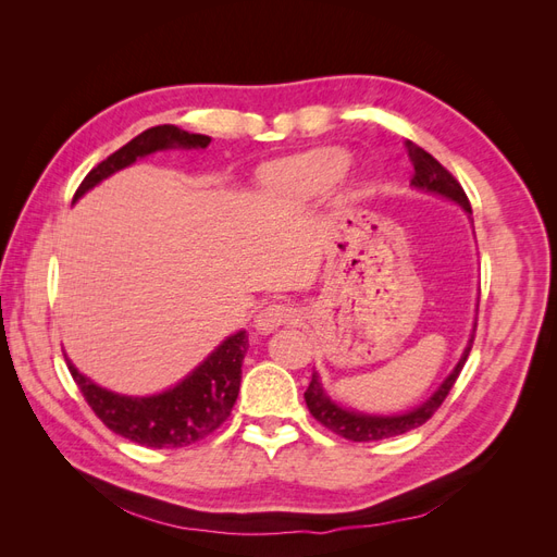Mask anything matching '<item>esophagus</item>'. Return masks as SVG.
I'll use <instances>...</instances> for the list:
<instances>
[{
    "mask_svg": "<svg viewBox=\"0 0 557 557\" xmlns=\"http://www.w3.org/2000/svg\"><path fill=\"white\" fill-rule=\"evenodd\" d=\"M295 320V309L285 307V305H267L260 309V313L256 315V330L260 334H269L274 332L276 327L290 323Z\"/></svg>",
    "mask_w": 557,
    "mask_h": 557,
    "instance_id": "obj_1",
    "label": "esophagus"
}]
</instances>
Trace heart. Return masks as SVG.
I'll return each mask as SVG.
<instances>
[{
    "label": "heart",
    "mask_w": 557,
    "mask_h": 557,
    "mask_svg": "<svg viewBox=\"0 0 557 557\" xmlns=\"http://www.w3.org/2000/svg\"><path fill=\"white\" fill-rule=\"evenodd\" d=\"M348 170V153L342 148H313L276 164L267 176V195L278 205H307L332 193Z\"/></svg>",
    "instance_id": "1"
}]
</instances>
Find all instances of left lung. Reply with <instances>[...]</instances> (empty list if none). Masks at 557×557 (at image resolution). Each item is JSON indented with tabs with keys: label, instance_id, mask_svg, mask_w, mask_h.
Returning <instances> with one entry per match:
<instances>
[{
	"label": "left lung",
	"instance_id": "1",
	"mask_svg": "<svg viewBox=\"0 0 557 557\" xmlns=\"http://www.w3.org/2000/svg\"><path fill=\"white\" fill-rule=\"evenodd\" d=\"M404 146H407L409 160L413 164V178H411L413 188L455 201V205H458L471 221V207H469V199L462 190V185L455 181L453 174L448 170H444V166L428 153V150L416 146L413 141H407ZM474 332H476V323H474V330H471V334H469V342L462 350L458 364L453 367V372L442 381V385L436 387V391L423 404H418V407H413L411 411L385 416V413H364L358 409L342 407L339 401H334L330 397L318 372H313L311 383L305 393L307 407L320 425H325L334 434H339V436H344V440H350V442H379V440H387V436H397V434H404L409 430H416L423 423H428L432 413L442 407V401L450 393L453 383L458 381L462 367L469 358L471 344H474Z\"/></svg>",
	"mask_w": 557,
	"mask_h": 557
}]
</instances>
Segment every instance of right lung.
Returning a JSON list of instances; mask_svg holds the SVG:
<instances>
[{
	"label": "right lung",
	"instance_id": "add662e5",
	"mask_svg": "<svg viewBox=\"0 0 557 557\" xmlns=\"http://www.w3.org/2000/svg\"><path fill=\"white\" fill-rule=\"evenodd\" d=\"M209 144L211 137H207V134H190L176 125L150 127L123 148H117L104 162H99L78 185L74 201H78L104 178L125 170V166L141 158L158 153V150H190L207 148ZM246 350V330L230 334L188 376L162 393L146 397H132L107 391V387L97 385L86 374H81L74 362L66 358V352L64 360L76 385L81 387L83 397H86L97 418L111 432L148 448H181L205 440V436H209L213 430L225 423L239 395Z\"/></svg>",
	"mask_w": 557,
	"mask_h": 557
}]
</instances>
